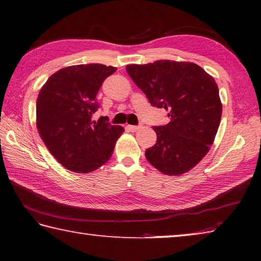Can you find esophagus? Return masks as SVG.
Returning <instances> with one entry per match:
<instances>
[{
	"label": "esophagus",
	"mask_w": 261,
	"mask_h": 261,
	"mask_svg": "<svg viewBox=\"0 0 261 261\" xmlns=\"http://www.w3.org/2000/svg\"><path fill=\"white\" fill-rule=\"evenodd\" d=\"M127 128L131 132H137L138 130L141 129V126H132V124H129V126H127Z\"/></svg>",
	"instance_id": "34e87169"
}]
</instances>
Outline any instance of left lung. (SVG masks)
Wrapping results in <instances>:
<instances>
[{"label": "left lung", "mask_w": 261, "mask_h": 261, "mask_svg": "<svg viewBox=\"0 0 261 261\" xmlns=\"http://www.w3.org/2000/svg\"><path fill=\"white\" fill-rule=\"evenodd\" d=\"M126 69L150 105L165 109L171 119L153 127L156 143L146 159L165 175L189 172L207 154L220 126L222 103L214 79L189 62L156 61Z\"/></svg>", "instance_id": "obj_1"}]
</instances>
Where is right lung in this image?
Instances as JSON below:
<instances>
[{
	"mask_svg": "<svg viewBox=\"0 0 261 261\" xmlns=\"http://www.w3.org/2000/svg\"><path fill=\"white\" fill-rule=\"evenodd\" d=\"M115 71V67L102 64L66 67L52 74L38 94L40 138L56 160L74 173L93 172L109 161L124 131L105 117L92 120L99 108V89Z\"/></svg>",
	"mask_w": 261,
	"mask_h": 261,
	"instance_id": "right-lung-1",
	"label": "right lung"
}]
</instances>
